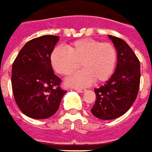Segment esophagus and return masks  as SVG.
I'll return each instance as SVG.
<instances>
[{
    "mask_svg": "<svg viewBox=\"0 0 152 152\" xmlns=\"http://www.w3.org/2000/svg\"><path fill=\"white\" fill-rule=\"evenodd\" d=\"M74 90H75V91H78V92H84L85 91H86V90H85V89H83V88H74Z\"/></svg>",
    "mask_w": 152,
    "mask_h": 152,
    "instance_id": "obj_1",
    "label": "esophagus"
}]
</instances>
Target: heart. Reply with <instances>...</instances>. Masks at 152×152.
Returning a JSON list of instances; mask_svg holds the SVG:
<instances>
[{
  "mask_svg": "<svg viewBox=\"0 0 152 152\" xmlns=\"http://www.w3.org/2000/svg\"><path fill=\"white\" fill-rule=\"evenodd\" d=\"M51 65L58 74L68 76L78 68L83 70L71 76L68 84L85 87L95 82L102 83L112 76L117 62V50L113 44L92 38L75 41L68 47H56L50 55Z\"/></svg>",
  "mask_w": 152,
  "mask_h": 152,
  "instance_id": "obj_1",
  "label": "heart"
}]
</instances>
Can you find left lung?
Returning <instances> with one entry per match:
<instances>
[{
  "label": "left lung",
  "mask_w": 152,
  "mask_h": 152,
  "mask_svg": "<svg viewBox=\"0 0 152 152\" xmlns=\"http://www.w3.org/2000/svg\"><path fill=\"white\" fill-rule=\"evenodd\" d=\"M117 50L115 73L104 86L95 88L91 114L101 119H114L125 114L135 102L140 85V62L131 47L121 38L109 35Z\"/></svg>",
  "instance_id": "8db88e82"
}]
</instances>
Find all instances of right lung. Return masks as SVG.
Segmentation results:
<instances>
[{"mask_svg": "<svg viewBox=\"0 0 152 152\" xmlns=\"http://www.w3.org/2000/svg\"><path fill=\"white\" fill-rule=\"evenodd\" d=\"M59 37L45 35L28 42L12 65L11 83L16 104L33 119H47L59 109L66 91L54 74L50 62Z\"/></svg>", "mask_w": 152, "mask_h": 152, "instance_id": "1", "label": "right lung"}]
</instances>
